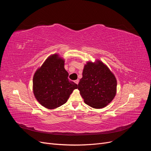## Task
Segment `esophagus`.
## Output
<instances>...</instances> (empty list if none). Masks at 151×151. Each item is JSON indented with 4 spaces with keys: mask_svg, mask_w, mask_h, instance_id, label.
Masks as SVG:
<instances>
[{
    "mask_svg": "<svg viewBox=\"0 0 151 151\" xmlns=\"http://www.w3.org/2000/svg\"><path fill=\"white\" fill-rule=\"evenodd\" d=\"M74 82H75V83H76L77 84H79V79H77V80H76Z\"/></svg>",
    "mask_w": 151,
    "mask_h": 151,
    "instance_id": "34e87169",
    "label": "esophagus"
}]
</instances>
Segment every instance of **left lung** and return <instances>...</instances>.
Wrapping results in <instances>:
<instances>
[{
    "instance_id": "obj_1",
    "label": "left lung",
    "mask_w": 151,
    "mask_h": 151,
    "mask_svg": "<svg viewBox=\"0 0 151 151\" xmlns=\"http://www.w3.org/2000/svg\"><path fill=\"white\" fill-rule=\"evenodd\" d=\"M116 85L115 76L103 62H88L78 89L86 104L94 108H102L115 96Z\"/></svg>"
}]
</instances>
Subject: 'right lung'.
<instances>
[{"mask_svg": "<svg viewBox=\"0 0 151 151\" xmlns=\"http://www.w3.org/2000/svg\"><path fill=\"white\" fill-rule=\"evenodd\" d=\"M64 60L58 55L48 57L33 77V93L44 107L54 109L65 104L77 84L68 79Z\"/></svg>", "mask_w": 151, "mask_h": 151, "instance_id": "right-lung-1", "label": "right lung"}]
</instances>
